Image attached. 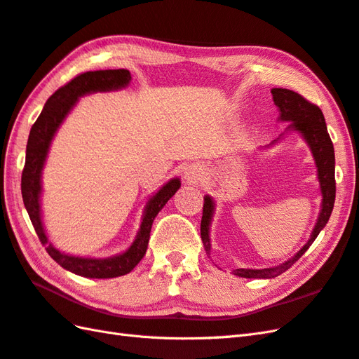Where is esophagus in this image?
<instances>
[{
  "label": "esophagus",
  "instance_id": "esophagus-1",
  "mask_svg": "<svg viewBox=\"0 0 359 359\" xmlns=\"http://www.w3.org/2000/svg\"><path fill=\"white\" fill-rule=\"evenodd\" d=\"M186 180L190 184H199V182H203L204 180V172L198 165H194V168H190L186 172Z\"/></svg>",
  "mask_w": 359,
  "mask_h": 359
}]
</instances>
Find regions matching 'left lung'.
Returning <instances> with one entry per match:
<instances>
[{
    "label": "left lung",
    "mask_w": 359,
    "mask_h": 359,
    "mask_svg": "<svg viewBox=\"0 0 359 359\" xmlns=\"http://www.w3.org/2000/svg\"><path fill=\"white\" fill-rule=\"evenodd\" d=\"M271 93H273V99H274V103L277 104V108L280 109V120L291 121L290 128L299 130L311 147L313 158H316L317 168H318V180H320V187L323 194V204H321V212L318 216L317 225L311 234V239L292 259L274 268L233 269L234 276L245 277V278H273L285 273L286 269H290L295 262L304 255L306 250L312 245V242L317 239L318 233L325 229V225L327 224L330 217L332 210H334V203H335V152H334V144H332V140L327 133L325 116H323L321 109L317 107V104L306 100L302 94L295 93L292 90L273 88ZM212 215H213V201L208 196H205L204 205H203V219H201V239H203L207 255L210 252L208 229H210V221H212Z\"/></svg>",
    "instance_id": "1"
}]
</instances>
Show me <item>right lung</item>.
Masks as SVG:
<instances>
[{"label":"right lung","instance_id":"1","mask_svg":"<svg viewBox=\"0 0 359 359\" xmlns=\"http://www.w3.org/2000/svg\"><path fill=\"white\" fill-rule=\"evenodd\" d=\"M129 81L130 73L128 69H99V72H86L77 74L51 95L42 112L39 114L38 120L34 121L30 129L27 151H25V164L21 177V194L24 205L27 208L34 231H36L42 245H46V250L51 259L56 260L62 268L82 277L112 278L130 273L146 255L155 216L158 215L165 203L175 195V191L181 187L178 178L170 180L168 184L163 186L149 199L137 238L123 255L108 259H83L64 255V252L57 251L51 243H48L41 222L39 194L41 170L43 161H46L51 138H53L59 125L62 123V120L69 109L74 107V103L81 95L94 91L118 90L121 86H126Z\"/></svg>","mask_w":359,"mask_h":359}]
</instances>
